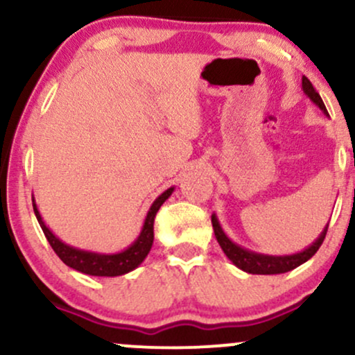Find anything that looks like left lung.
I'll use <instances>...</instances> for the list:
<instances>
[{
	"label": "left lung",
	"instance_id": "left-lung-1",
	"mask_svg": "<svg viewBox=\"0 0 355 355\" xmlns=\"http://www.w3.org/2000/svg\"><path fill=\"white\" fill-rule=\"evenodd\" d=\"M302 89L309 100L312 101L315 107L322 110L325 116H329L327 110H325L324 101H322L320 95L315 92V88L312 87V83L305 76H302ZM211 225H214L215 239H217L218 245L222 247L223 254L229 257V260L234 263L235 267H239L240 270L247 272V274H259V275H274V274H285L288 270H294L295 267L302 266L304 262H307L309 259H312L315 255V252L319 250V247L324 242L325 234H327V225L324 227V230L320 232V235L317 237L309 247H305L304 250L297 252V254L291 255H268V254H259V252L248 250V248L239 245L234 240L229 239V235L225 234L220 225L217 214H211Z\"/></svg>",
	"mask_w": 355,
	"mask_h": 355
}]
</instances>
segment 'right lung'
Instances as JSON below:
<instances>
[{
	"label": "right lung",
	"mask_w": 355,
	"mask_h": 355,
	"mask_svg": "<svg viewBox=\"0 0 355 355\" xmlns=\"http://www.w3.org/2000/svg\"><path fill=\"white\" fill-rule=\"evenodd\" d=\"M173 190L175 187H170V189H166L164 193L158 195V197L155 198L152 207H150L148 211H146L144 227H141L138 237L133 240L132 245H128L120 252H113V254L83 250V248L68 245V243H64L63 240H60L50 229H48L46 223H44L42 214H40L38 210V205H36L35 202V195H33V210H35L36 220H38L40 227H42L44 237H46L48 242H50V245L53 250H55V254L63 260V263H67L68 267L75 268V270H78L81 274H87V275L118 277V275H125L128 274V272L135 270V268L146 259L150 248L153 245L155 215H157L158 209L164 205L166 198L173 193Z\"/></svg>",
	"instance_id": "add662e5"
}]
</instances>
